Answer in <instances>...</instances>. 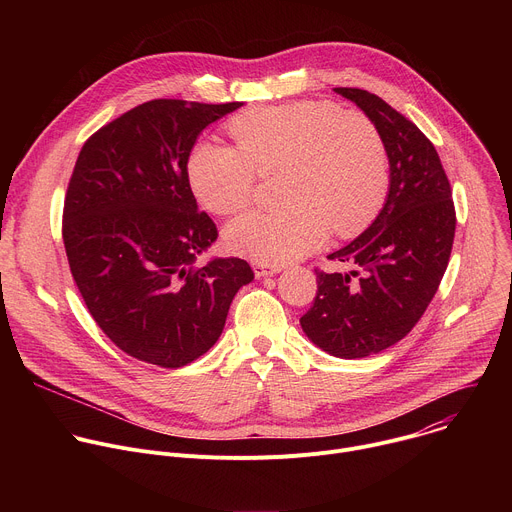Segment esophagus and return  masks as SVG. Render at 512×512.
I'll list each match as a JSON object with an SVG mask.
<instances>
[{"label": "esophagus", "instance_id": "obj_1", "mask_svg": "<svg viewBox=\"0 0 512 512\" xmlns=\"http://www.w3.org/2000/svg\"><path fill=\"white\" fill-rule=\"evenodd\" d=\"M253 271H255V277H267V275L279 273L281 267H279V265H261V263H255V265H253Z\"/></svg>", "mask_w": 512, "mask_h": 512}]
</instances>
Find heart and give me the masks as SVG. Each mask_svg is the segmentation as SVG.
<instances>
[{"label":"heart","mask_w":512,"mask_h":512,"mask_svg":"<svg viewBox=\"0 0 512 512\" xmlns=\"http://www.w3.org/2000/svg\"><path fill=\"white\" fill-rule=\"evenodd\" d=\"M239 148L198 143L188 180L214 214L243 210L257 174L281 172L275 212H247L227 227V247L261 265L298 259L336 237H352L377 216L389 190V154L379 127L360 111L296 101L241 113L229 125Z\"/></svg>","instance_id":"1"}]
</instances>
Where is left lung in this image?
I'll list each match as a JSON object with an SVG mask.
<instances>
[{
    "mask_svg": "<svg viewBox=\"0 0 512 512\" xmlns=\"http://www.w3.org/2000/svg\"><path fill=\"white\" fill-rule=\"evenodd\" d=\"M381 131L389 154V194L373 225L328 255L348 273L316 269L314 306L300 318L306 336L338 358L377 354L419 322L446 273L456 210L433 143L381 97L338 87Z\"/></svg>",
    "mask_w": 512,
    "mask_h": 512,
    "instance_id": "left-lung-1",
    "label": "left lung"
}]
</instances>
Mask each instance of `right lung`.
Returning a JSON list of instances; mask_svg holds the SVG:
<instances>
[{"label": "right lung", "mask_w": 512, "mask_h": 512, "mask_svg": "<svg viewBox=\"0 0 512 512\" xmlns=\"http://www.w3.org/2000/svg\"><path fill=\"white\" fill-rule=\"evenodd\" d=\"M241 105H137L93 133L72 170L62 212L70 273L99 328L137 360L178 369L202 356L253 281L237 257L194 265L218 231L188 180L202 129Z\"/></svg>", "instance_id": "1"}]
</instances>
